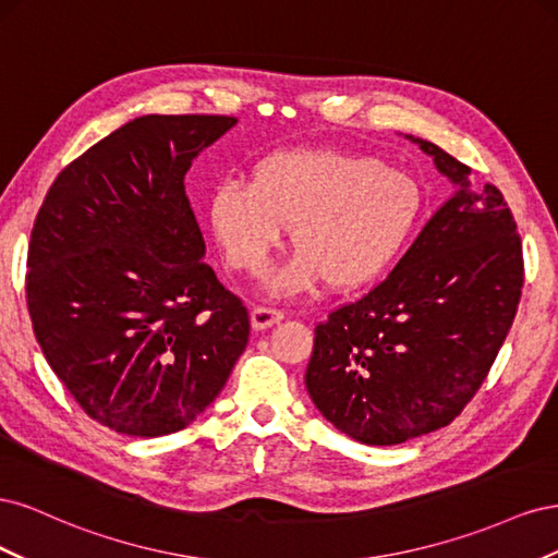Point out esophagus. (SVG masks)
Masks as SVG:
<instances>
[{"label":"esophagus","mask_w":558,"mask_h":558,"mask_svg":"<svg viewBox=\"0 0 558 558\" xmlns=\"http://www.w3.org/2000/svg\"><path fill=\"white\" fill-rule=\"evenodd\" d=\"M283 318V312L281 310H275V307H265V305H256L251 310V326L256 330H265L269 326L279 324V320Z\"/></svg>","instance_id":"obj_1"}]
</instances>
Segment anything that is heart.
I'll return each instance as SVG.
<instances>
[{
    "label": "heart",
    "mask_w": 558,
    "mask_h": 558,
    "mask_svg": "<svg viewBox=\"0 0 558 558\" xmlns=\"http://www.w3.org/2000/svg\"><path fill=\"white\" fill-rule=\"evenodd\" d=\"M424 211L412 177L363 154L293 148L263 158L251 183L226 181L209 199V223L228 263L260 275L291 228L295 256L269 281L279 295L326 279L359 289L408 246Z\"/></svg>",
    "instance_id": "1"
}]
</instances>
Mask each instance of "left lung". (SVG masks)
<instances>
[{"instance_id":"8db88e82","label":"left lung","mask_w":558,"mask_h":558,"mask_svg":"<svg viewBox=\"0 0 558 558\" xmlns=\"http://www.w3.org/2000/svg\"><path fill=\"white\" fill-rule=\"evenodd\" d=\"M461 189L433 214L396 269L314 328L307 391L335 428L391 447L449 426L475 398L523 289L514 216L494 183L416 140Z\"/></svg>"}]
</instances>
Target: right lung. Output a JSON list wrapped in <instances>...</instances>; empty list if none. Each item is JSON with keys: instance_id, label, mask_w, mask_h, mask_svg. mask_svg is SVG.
Returning <instances> with one entry per match:
<instances>
[{"instance_id": "1", "label": "right lung", "mask_w": 558, "mask_h": 558, "mask_svg": "<svg viewBox=\"0 0 558 558\" xmlns=\"http://www.w3.org/2000/svg\"><path fill=\"white\" fill-rule=\"evenodd\" d=\"M238 118L142 116L56 177L27 246L32 328L97 424L170 435L207 410L248 342L244 302L202 263L185 174Z\"/></svg>"}]
</instances>
